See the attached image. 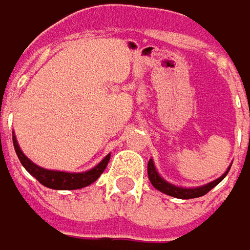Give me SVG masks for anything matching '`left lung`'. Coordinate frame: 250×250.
Instances as JSON below:
<instances>
[{
  "mask_svg": "<svg viewBox=\"0 0 250 250\" xmlns=\"http://www.w3.org/2000/svg\"><path fill=\"white\" fill-rule=\"evenodd\" d=\"M229 170H230V169H227V172H226L223 176H220L218 179H215V181H212V182H209V184H207V185H204V187L179 188V187L172 185V184H169V182H166V181H165V179L157 173V170H156V167H154L153 160H150V162H148V166H147L148 179H150V182H151V185H153V187L156 188L157 190H160V192L166 193V195H170V196H175V198H181V199L198 198V196H202V195L208 193L212 188L215 187V185H218V184L226 178V175L229 173Z\"/></svg>",
  "mask_w": 250,
  "mask_h": 250,
  "instance_id": "obj_1",
  "label": "left lung"
}]
</instances>
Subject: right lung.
<instances>
[{
    "label": "right lung",
    "instance_id": "add662e5",
    "mask_svg": "<svg viewBox=\"0 0 250 250\" xmlns=\"http://www.w3.org/2000/svg\"><path fill=\"white\" fill-rule=\"evenodd\" d=\"M13 144H14V150H16L17 157H19L20 163L23 165V167L33 178H36L43 187L51 188V189L71 190V189H81V188L91 185L104 172V169L109 163V159H110V154H107L97 166H94L93 169L83 172V173H68V172H58V170H48V169H43V167L35 165L32 160H29L24 156V153L19 147L16 135H13Z\"/></svg>",
    "mask_w": 250,
    "mask_h": 250
}]
</instances>
